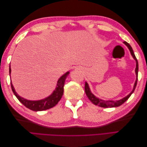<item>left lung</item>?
<instances>
[{"mask_svg":"<svg viewBox=\"0 0 147 147\" xmlns=\"http://www.w3.org/2000/svg\"><path fill=\"white\" fill-rule=\"evenodd\" d=\"M125 45L127 47L128 49L129 50L133 58L134 59V60L136 62V70H135V72H136V80L135 82L134 83V88H133V90L127 96L124 97V98L120 99V100H105L103 99H101L99 97H97L95 95H94L91 92V90H90V86H89L87 82L85 83V86H84V90H85V92H86V94L88 96V99L91 100V102L92 103L96 105H98L100 107H104V108H112V107H119L121 105H122L124 102H125L128 99L129 97L131 94L133 93V92L135 90V88L136 87L137 85V77H138V70H139V65H138V62L137 60L136 57L134 55V53L133 51V50L132 47H131V45L129 44L128 43H127L126 42H123Z\"/></svg>","mask_w":147,"mask_h":147,"instance_id":"obj_1","label":"left lung"}]
</instances>
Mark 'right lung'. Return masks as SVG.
I'll return each mask as SVG.
<instances>
[{
  "instance_id": "add662e5",
  "label": "right lung",
  "mask_w": 147,
  "mask_h": 147,
  "mask_svg": "<svg viewBox=\"0 0 147 147\" xmlns=\"http://www.w3.org/2000/svg\"><path fill=\"white\" fill-rule=\"evenodd\" d=\"M9 72L10 75L11 74V68L10 65L9 68ZM69 72H67L65 74H64L63 76H61L58 81L57 82V85L55 88L54 91L53 92L51 95L49 96L48 97H46L45 99H43L41 100H30L26 99L23 97H21L18 94H17V92L15 91V90L14 87H13L12 83L11 82V90L14 93L15 96L17 97V99L20 100V102H21L26 107L28 108L29 109L35 111H43L45 110L49 109H51L53 107H55L58 102L61 100L62 96L63 95L64 93V86L65 79L68 76L69 74Z\"/></svg>"
}]
</instances>
